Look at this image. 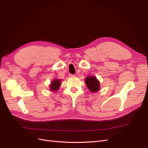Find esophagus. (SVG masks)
I'll use <instances>...</instances> for the list:
<instances>
[{"instance_id":"obj_1","label":"esophagus","mask_w":148,"mask_h":148,"mask_svg":"<svg viewBox=\"0 0 148 148\" xmlns=\"http://www.w3.org/2000/svg\"><path fill=\"white\" fill-rule=\"evenodd\" d=\"M69 77H71H71H75V75H72V74H70V75H69Z\"/></svg>"}]
</instances>
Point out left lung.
I'll return each instance as SVG.
<instances>
[{
  "label": "left lung",
  "mask_w": 148,
  "mask_h": 148,
  "mask_svg": "<svg viewBox=\"0 0 148 148\" xmlns=\"http://www.w3.org/2000/svg\"><path fill=\"white\" fill-rule=\"evenodd\" d=\"M85 83L87 86V88L91 92H95L99 90V82L95 77H87L85 79Z\"/></svg>",
  "instance_id": "8db88e82"
}]
</instances>
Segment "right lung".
<instances>
[{
	"label": "right lung",
	"instance_id": "1",
	"mask_svg": "<svg viewBox=\"0 0 148 148\" xmlns=\"http://www.w3.org/2000/svg\"><path fill=\"white\" fill-rule=\"evenodd\" d=\"M61 80L59 79H55L51 82L50 84V90L52 91H57L60 86Z\"/></svg>",
	"mask_w": 148,
	"mask_h": 148
}]
</instances>
